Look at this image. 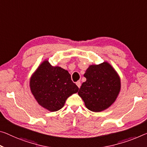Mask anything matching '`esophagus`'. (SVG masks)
<instances>
[{
	"instance_id": "esophagus-1",
	"label": "esophagus",
	"mask_w": 147,
	"mask_h": 147,
	"mask_svg": "<svg viewBox=\"0 0 147 147\" xmlns=\"http://www.w3.org/2000/svg\"><path fill=\"white\" fill-rule=\"evenodd\" d=\"M76 85H77V86H78V87L79 88H80V86H81V83H80V81H78V82L76 83Z\"/></svg>"
}]
</instances>
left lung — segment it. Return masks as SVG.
<instances>
[{"instance_id":"obj_1","label":"left lung","mask_w":147,"mask_h":147,"mask_svg":"<svg viewBox=\"0 0 147 147\" xmlns=\"http://www.w3.org/2000/svg\"><path fill=\"white\" fill-rule=\"evenodd\" d=\"M84 76L86 81L78 94L86 108L93 112L108 109L116 101L121 88L120 78L115 69L106 61L92 65Z\"/></svg>"}]
</instances>
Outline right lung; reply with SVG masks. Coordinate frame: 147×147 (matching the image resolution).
Segmentation results:
<instances>
[{
    "mask_svg": "<svg viewBox=\"0 0 147 147\" xmlns=\"http://www.w3.org/2000/svg\"><path fill=\"white\" fill-rule=\"evenodd\" d=\"M30 88L38 103L51 112L61 109L67 99L79 90L67 70L52 66L48 60L42 63L31 76Z\"/></svg>",
    "mask_w": 147,
    "mask_h": 147,
    "instance_id": "right-lung-1",
    "label": "right lung"
}]
</instances>
